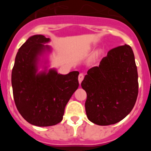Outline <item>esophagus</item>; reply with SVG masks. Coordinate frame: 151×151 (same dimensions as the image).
I'll return each mask as SVG.
<instances>
[{
    "instance_id": "obj_1",
    "label": "esophagus",
    "mask_w": 151,
    "mask_h": 151,
    "mask_svg": "<svg viewBox=\"0 0 151 151\" xmlns=\"http://www.w3.org/2000/svg\"><path fill=\"white\" fill-rule=\"evenodd\" d=\"M83 79H84V75H83V74H79L78 80H79V83H80V84H81V83H82V81L83 80Z\"/></svg>"
}]
</instances>
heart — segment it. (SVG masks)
Returning a JSON list of instances; mask_svg holds the SVG:
<instances>
[{"instance_id":"1","label":"heart","mask_w":151,"mask_h":151,"mask_svg":"<svg viewBox=\"0 0 151 151\" xmlns=\"http://www.w3.org/2000/svg\"><path fill=\"white\" fill-rule=\"evenodd\" d=\"M102 52H103L101 51V50H96V51L94 52L93 55V58H92L93 61H96V60L97 59H98L102 55Z\"/></svg>"}]
</instances>
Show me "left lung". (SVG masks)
I'll return each instance as SVG.
<instances>
[{
  "label": "left lung",
  "mask_w": 151,
  "mask_h": 151,
  "mask_svg": "<svg viewBox=\"0 0 151 151\" xmlns=\"http://www.w3.org/2000/svg\"><path fill=\"white\" fill-rule=\"evenodd\" d=\"M81 86L87 93L88 120L99 126L122 121L131 112L138 95L134 55L127 45L109 50L99 66L88 71Z\"/></svg>",
  "instance_id": "obj_1"
}]
</instances>
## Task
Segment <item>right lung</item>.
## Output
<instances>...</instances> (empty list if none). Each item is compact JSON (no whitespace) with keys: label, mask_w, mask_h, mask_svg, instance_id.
<instances>
[{"label":"right lung","mask_w":151,"mask_h":151,"mask_svg":"<svg viewBox=\"0 0 151 151\" xmlns=\"http://www.w3.org/2000/svg\"><path fill=\"white\" fill-rule=\"evenodd\" d=\"M50 39L29 37L17 53L12 72L15 104L22 118L36 126H50L63 120L66 105L79 87L77 71L67 74L50 68Z\"/></svg>","instance_id":"add662e5"}]
</instances>
